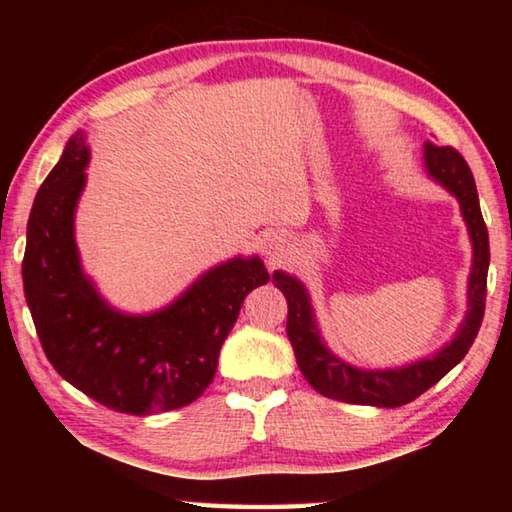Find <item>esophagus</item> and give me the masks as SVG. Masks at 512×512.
Returning a JSON list of instances; mask_svg holds the SVG:
<instances>
[{
  "instance_id": "obj_1",
  "label": "esophagus",
  "mask_w": 512,
  "mask_h": 512,
  "mask_svg": "<svg viewBox=\"0 0 512 512\" xmlns=\"http://www.w3.org/2000/svg\"><path fill=\"white\" fill-rule=\"evenodd\" d=\"M262 255L271 266L280 264L289 255V239L284 235H277V232H268L262 239Z\"/></svg>"
}]
</instances>
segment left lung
<instances>
[{
	"label": "left lung",
	"mask_w": 512,
	"mask_h": 512,
	"mask_svg": "<svg viewBox=\"0 0 512 512\" xmlns=\"http://www.w3.org/2000/svg\"><path fill=\"white\" fill-rule=\"evenodd\" d=\"M424 173L445 187L461 205L467 235L472 241V271L467 277V311L454 339L443 345L431 357L413 361L397 368H357L327 348L320 336L318 320L311 307V298L305 284L296 275L284 271L273 273V284L284 293L289 305L287 336L296 352L298 368L320 395L348 404L395 406L409 404L433 384H438L463 357L479 334L485 309V282H488L490 246L488 228H485L479 194H476L474 176L463 155L452 146H436L427 142L422 149Z\"/></svg>",
	"instance_id": "8db88e82"
}]
</instances>
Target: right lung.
Instances as JSON below:
<instances>
[{
  "label": "right lung",
  "instance_id": "obj_1",
  "mask_svg": "<svg viewBox=\"0 0 512 512\" xmlns=\"http://www.w3.org/2000/svg\"><path fill=\"white\" fill-rule=\"evenodd\" d=\"M88 164L85 133L76 131L31 207L22 282L42 350L60 377L112 411L180 409L212 384L244 298L271 275L257 255H239L151 314L112 307L83 271L74 237Z\"/></svg>",
  "mask_w": 512,
  "mask_h": 512
}]
</instances>
